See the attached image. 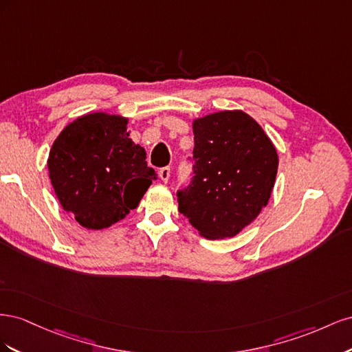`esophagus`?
<instances>
[{"instance_id": "1", "label": "esophagus", "mask_w": 352, "mask_h": 352, "mask_svg": "<svg viewBox=\"0 0 352 352\" xmlns=\"http://www.w3.org/2000/svg\"><path fill=\"white\" fill-rule=\"evenodd\" d=\"M170 167L167 166V167H162L160 168V172H158V176H160V179L163 180V182L166 184V182H168V179H170Z\"/></svg>"}]
</instances>
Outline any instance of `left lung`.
I'll return each mask as SVG.
<instances>
[{"mask_svg":"<svg viewBox=\"0 0 352 352\" xmlns=\"http://www.w3.org/2000/svg\"><path fill=\"white\" fill-rule=\"evenodd\" d=\"M194 177L179 190V211L201 236L238 235L267 206L279 158L251 116L226 110L195 119Z\"/></svg>","mask_w":352,"mask_h":352,"instance_id":"1","label":"left lung"}]
</instances>
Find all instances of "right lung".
<instances>
[{
    "label": "right lung",
    "mask_w": 352,
    "mask_h": 352,
    "mask_svg": "<svg viewBox=\"0 0 352 352\" xmlns=\"http://www.w3.org/2000/svg\"><path fill=\"white\" fill-rule=\"evenodd\" d=\"M126 129V117L89 113L69 123L51 146L52 188L83 228L100 230L124 219L157 177Z\"/></svg>",
    "instance_id": "right-lung-1"
}]
</instances>
